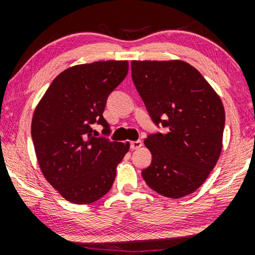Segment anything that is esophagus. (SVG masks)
I'll return each mask as SVG.
<instances>
[{
  "label": "esophagus",
  "instance_id": "obj_1",
  "mask_svg": "<svg viewBox=\"0 0 255 255\" xmlns=\"http://www.w3.org/2000/svg\"><path fill=\"white\" fill-rule=\"evenodd\" d=\"M142 146V142L140 141V140H136V141H131L130 142V148L131 150H137V148H140Z\"/></svg>",
  "mask_w": 255,
  "mask_h": 255
}]
</instances>
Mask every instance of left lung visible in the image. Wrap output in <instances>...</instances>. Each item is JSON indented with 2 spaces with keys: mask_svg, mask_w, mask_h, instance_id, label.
I'll return each mask as SVG.
<instances>
[{
  "mask_svg": "<svg viewBox=\"0 0 255 255\" xmlns=\"http://www.w3.org/2000/svg\"><path fill=\"white\" fill-rule=\"evenodd\" d=\"M130 67L152 121L169 129L145 139L152 163L141 171L142 177L160 195L186 197L205 182L221 156L223 103L184 61H131Z\"/></svg>",
  "mask_w": 255,
  "mask_h": 255,
  "instance_id": "obj_1",
  "label": "left lung"
}]
</instances>
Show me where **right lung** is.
Returning <instances> with one entry per match:
<instances>
[{"mask_svg":"<svg viewBox=\"0 0 255 255\" xmlns=\"http://www.w3.org/2000/svg\"><path fill=\"white\" fill-rule=\"evenodd\" d=\"M127 61L78 64L54 79L38 103L31 133L44 177L66 200L85 205L110 191L129 142L92 134L103 118L108 96L124 81Z\"/></svg>","mask_w":255,"mask_h":255,"instance_id":"add662e5","label":"right lung"}]
</instances>
